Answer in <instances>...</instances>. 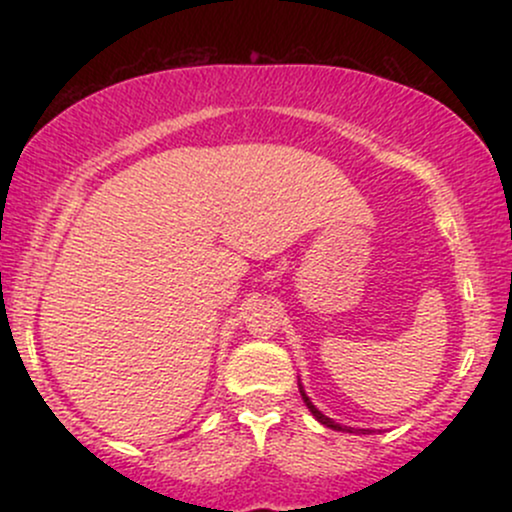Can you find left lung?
<instances>
[{
    "label": "left lung",
    "mask_w": 512,
    "mask_h": 512,
    "mask_svg": "<svg viewBox=\"0 0 512 512\" xmlns=\"http://www.w3.org/2000/svg\"><path fill=\"white\" fill-rule=\"evenodd\" d=\"M301 397H303L305 407H308V409H310V414H313V416H315V419H317V421H320V424H325L327 428H334V431H349V433H354V431H351V428H346V426H339V424H337V421L327 419V416H325V414H322V411H320V409H317L313 402H310V399H308V395H305V390H303V387H301ZM361 431H363V428H361Z\"/></svg>",
    "instance_id": "obj_1"
}]
</instances>
